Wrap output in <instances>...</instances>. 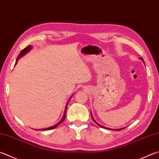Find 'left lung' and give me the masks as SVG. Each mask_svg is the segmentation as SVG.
<instances>
[{
  "label": "left lung",
  "mask_w": 159,
  "mask_h": 159,
  "mask_svg": "<svg viewBox=\"0 0 159 159\" xmlns=\"http://www.w3.org/2000/svg\"><path fill=\"white\" fill-rule=\"evenodd\" d=\"M140 59H141V60H143V62H144V64H145V62H144V60H143V58H141V57H140ZM91 116H92V120H94V122H95V123H96V124H97V125H99V126H100V127H102V128H104V129H109V128H106V127H105V126H102V125H99V124H98L97 122H96V121H95L94 120V118H93V117H92V112H91ZM125 129V128H122V129H114V130H116V131H120V130H122V129ZM112 130V129H111Z\"/></svg>",
  "instance_id": "left-lung-1"
}]
</instances>
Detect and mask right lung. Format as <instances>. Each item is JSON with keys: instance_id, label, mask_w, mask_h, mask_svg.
<instances>
[{"instance_id": "1", "label": "right lung", "mask_w": 159, "mask_h": 159, "mask_svg": "<svg viewBox=\"0 0 159 159\" xmlns=\"http://www.w3.org/2000/svg\"><path fill=\"white\" fill-rule=\"evenodd\" d=\"M32 48V46H30V45H29V46H28V47H26V48H24V49L23 50H21V51L20 52V53H19V55L18 56V57H17V58H16V63H15V65H14V66H15L16 64H17V62H18V60H19V59L20 58V57H21L23 56H24V55L25 54V53H27L28 51H30V49ZM72 96H73V95H72ZM71 96V97H72ZM71 97H70V99L71 98ZM70 100L68 101V102H67V105H66V107H65V112H64V115H63V117H62V120L60 121V122H58V123H57L56 125H53V126H51V127H49V128H46V129H35L36 131H39V130H51V129H55V128H56V127H57V126H58L60 124H61L63 121L65 120V116H66V111H67V105H68V103H69V102H70Z\"/></svg>"}]
</instances>
